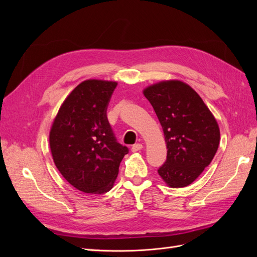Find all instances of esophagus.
<instances>
[{
  "label": "esophagus",
  "instance_id": "obj_1",
  "mask_svg": "<svg viewBox=\"0 0 257 257\" xmlns=\"http://www.w3.org/2000/svg\"><path fill=\"white\" fill-rule=\"evenodd\" d=\"M144 146L142 144H135L133 147H132V152H137L139 150H142Z\"/></svg>",
  "mask_w": 257,
  "mask_h": 257
}]
</instances>
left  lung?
I'll return each instance as SVG.
<instances>
[{"label":"left lung","instance_id":"1","mask_svg":"<svg viewBox=\"0 0 257 257\" xmlns=\"http://www.w3.org/2000/svg\"><path fill=\"white\" fill-rule=\"evenodd\" d=\"M143 93L158 115L167 147L159 175L169 188L188 186L214 158L219 124L197 92L181 80L153 83Z\"/></svg>","mask_w":257,"mask_h":257}]
</instances>
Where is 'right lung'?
I'll return each mask as SVG.
<instances>
[{
	"instance_id": "right-lung-1",
	"label": "right lung",
	"mask_w": 257,
	"mask_h": 257,
	"mask_svg": "<svg viewBox=\"0 0 257 257\" xmlns=\"http://www.w3.org/2000/svg\"><path fill=\"white\" fill-rule=\"evenodd\" d=\"M115 81L88 79L62 103L49 132L54 165L75 189L88 194L110 191L126 147L116 143L107 120Z\"/></svg>"
}]
</instances>
